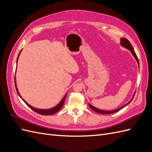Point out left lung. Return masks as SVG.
Returning a JSON list of instances; mask_svg holds the SVG:
<instances>
[{"mask_svg":"<svg viewBox=\"0 0 152 152\" xmlns=\"http://www.w3.org/2000/svg\"><path fill=\"white\" fill-rule=\"evenodd\" d=\"M121 45H122V47L125 48L127 49L128 50H130L131 53L133 55V56H134V57L135 58V59H136L137 63V64H138V66H140L138 58H137V56H136V54L135 52L134 51V49H133V48H132V45L131 44L129 41L127 39H125V38H121ZM134 95H135V93H134V95H133L131 100L129 101V102L127 103H126V104H124V106H122V107L119 108H118V109H117V110H112V111H107V110H102L98 109V108H96V107H93V106L91 105L90 103H89V107H91V109H93V110H94V111H95L96 112H97V113H102V114H111V113H116V112H118L119 110H121V109H122L124 107H125L126 105H127L129 103L131 102V101L132 100L133 98H134Z\"/></svg>","mask_w":152,"mask_h":152,"instance_id":"1","label":"left lung"}]
</instances>
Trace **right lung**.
Wrapping results in <instances>:
<instances>
[{"label":"right lung","mask_w":152,"mask_h":152,"mask_svg":"<svg viewBox=\"0 0 152 152\" xmlns=\"http://www.w3.org/2000/svg\"><path fill=\"white\" fill-rule=\"evenodd\" d=\"M21 52V50H20V52L19 53V54H18V58H17V60H16V62H18V58H19V56L20 54V53ZM15 87H16V91L17 93L18 94V95H19L20 97L23 99V101L26 104V105L28 106V107H30L31 110H33L34 111H35V112L38 113L39 114H41V115H53V114H54L56 113V112H58L59 110H60L62 107L63 106V104H64V102H65V98H66V95L64 96V98L61 100V102H59L56 107H54L53 108H49V109H39V108H36L35 107H31V105H30L28 103H26L25 101L22 98V97L21 96V95L20 94L19 92H18V88H17V86H16V77L15 78Z\"/></svg>","instance_id":"right-lung-1"}]
</instances>
